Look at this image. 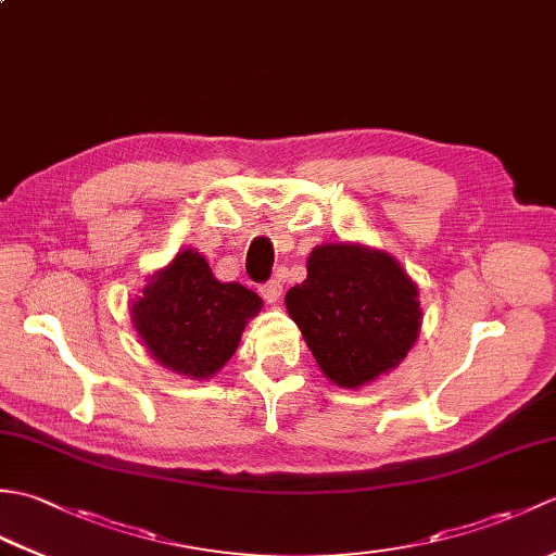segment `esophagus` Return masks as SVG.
<instances>
[{
  "label": "esophagus",
  "instance_id": "1",
  "mask_svg": "<svg viewBox=\"0 0 556 556\" xmlns=\"http://www.w3.org/2000/svg\"><path fill=\"white\" fill-rule=\"evenodd\" d=\"M260 293H263V299H265L267 303L275 305V303L281 299V285H279V281L271 279V281H267V285L260 287Z\"/></svg>",
  "mask_w": 556,
  "mask_h": 556
}]
</instances>
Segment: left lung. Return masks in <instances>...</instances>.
<instances>
[{
    "label": "left lung",
    "instance_id": "1",
    "mask_svg": "<svg viewBox=\"0 0 556 556\" xmlns=\"http://www.w3.org/2000/svg\"><path fill=\"white\" fill-rule=\"evenodd\" d=\"M287 311L329 382L361 389L396 370L418 341L420 291L394 255L356 241L315 245Z\"/></svg>",
    "mask_w": 556,
    "mask_h": 556
}]
</instances>
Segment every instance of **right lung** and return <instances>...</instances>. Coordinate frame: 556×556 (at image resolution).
<instances>
[{"instance_id":"right-lung-1","label":"right lung","mask_w":556,"mask_h":556,"mask_svg":"<svg viewBox=\"0 0 556 556\" xmlns=\"http://www.w3.org/2000/svg\"><path fill=\"white\" fill-rule=\"evenodd\" d=\"M131 303V323L162 368L188 380H210L239 349L263 299L239 281H219L205 255L184 248L148 275Z\"/></svg>"}]
</instances>
